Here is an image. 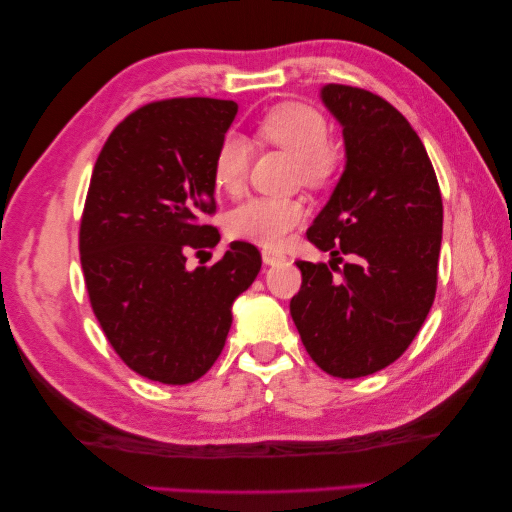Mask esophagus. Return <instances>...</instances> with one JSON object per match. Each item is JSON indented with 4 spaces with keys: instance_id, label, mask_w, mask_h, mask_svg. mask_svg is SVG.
<instances>
[{
    "instance_id": "obj_1",
    "label": "esophagus",
    "mask_w": 512,
    "mask_h": 512,
    "mask_svg": "<svg viewBox=\"0 0 512 512\" xmlns=\"http://www.w3.org/2000/svg\"><path fill=\"white\" fill-rule=\"evenodd\" d=\"M262 259H264L266 266H277L281 262H286V255L281 253V250H275V248H264Z\"/></svg>"
}]
</instances>
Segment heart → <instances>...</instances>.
<instances>
[{
	"label": "heart",
	"mask_w": 512,
	"mask_h": 512,
	"mask_svg": "<svg viewBox=\"0 0 512 512\" xmlns=\"http://www.w3.org/2000/svg\"><path fill=\"white\" fill-rule=\"evenodd\" d=\"M257 138L297 158L301 180L310 187L330 182L341 165V154L330 143L325 116L303 103H281L257 123ZM250 165V147L244 138L226 136L213 158L215 187L237 195L244 189ZM306 209L290 198H250L226 217V231L235 239L262 246H277L295 228Z\"/></svg>",
	"instance_id": "obj_1"
}]
</instances>
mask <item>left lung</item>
Segmentation results:
<instances>
[{
    "instance_id": "8db88e82",
    "label": "left lung",
    "mask_w": 512,
    "mask_h": 512,
    "mask_svg": "<svg viewBox=\"0 0 512 512\" xmlns=\"http://www.w3.org/2000/svg\"><path fill=\"white\" fill-rule=\"evenodd\" d=\"M321 101L343 127L345 167L306 235L332 259L297 262L303 281L290 314L323 372L361 378L394 363L431 310L442 195L427 149L394 105L334 83ZM339 254L355 262L336 278Z\"/></svg>"
}]
</instances>
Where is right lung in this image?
Wrapping results in <instances>:
<instances>
[{"label":"right lung","instance_id":"1","mask_svg":"<svg viewBox=\"0 0 512 512\" xmlns=\"http://www.w3.org/2000/svg\"><path fill=\"white\" fill-rule=\"evenodd\" d=\"M235 116V101L149 103L116 125L92 171L79 235L92 310L125 365L156 383L209 372L262 268L248 242L187 268L191 248L220 242L200 220L215 211L213 158Z\"/></svg>","mask_w":512,"mask_h":512}]
</instances>
